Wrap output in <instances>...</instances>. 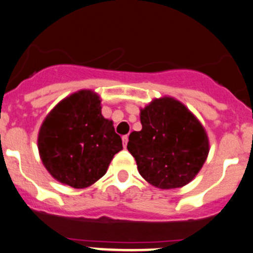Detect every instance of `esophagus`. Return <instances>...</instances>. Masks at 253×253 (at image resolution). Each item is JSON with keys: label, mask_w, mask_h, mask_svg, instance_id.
I'll list each match as a JSON object with an SVG mask.
<instances>
[{"label": "esophagus", "mask_w": 253, "mask_h": 253, "mask_svg": "<svg viewBox=\"0 0 253 253\" xmlns=\"http://www.w3.org/2000/svg\"><path fill=\"white\" fill-rule=\"evenodd\" d=\"M122 140H123V146L124 147H126V143L127 141H129V136H127V135H124V136L122 137Z\"/></svg>", "instance_id": "34e87169"}]
</instances>
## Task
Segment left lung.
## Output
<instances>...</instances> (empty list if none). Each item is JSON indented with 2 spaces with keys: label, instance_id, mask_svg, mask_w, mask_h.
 I'll use <instances>...</instances> for the list:
<instances>
[{
  "label": "left lung",
  "instance_id": "obj_1",
  "mask_svg": "<svg viewBox=\"0 0 253 253\" xmlns=\"http://www.w3.org/2000/svg\"><path fill=\"white\" fill-rule=\"evenodd\" d=\"M141 131L129 135L127 151L140 175L162 189L180 188L195 177L209 154L200 122L172 97L156 99L141 110Z\"/></svg>",
  "mask_w": 253,
  "mask_h": 253
}]
</instances>
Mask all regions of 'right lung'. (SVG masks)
<instances>
[{
    "label": "right lung",
    "mask_w": 253,
    "mask_h": 253,
    "mask_svg": "<svg viewBox=\"0 0 253 253\" xmlns=\"http://www.w3.org/2000/svg\"><path fill=\"white\" fill-rule=\"evenodd\" d=\"M100 97L81 90L59 102L40 129L39 151L55 180L85 188L101 178L123 149L113 123L101 115Z\"/></svg>",
    "instance_id": "right-lung-1"
}]
</instances>
